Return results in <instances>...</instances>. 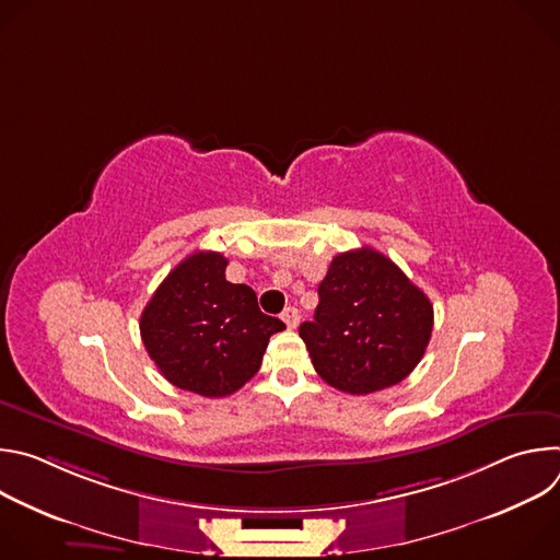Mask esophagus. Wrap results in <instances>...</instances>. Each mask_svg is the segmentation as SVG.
I'll return each mask as SVG.
<instances>
[{
    "label": "esophagus",
    "mask_w": 560,
    "mask_h": 560,
    "mask_svg": "<svg viewBox=\"0 0 560 560\" xmlns=\"http://www.w3.org/2000/svg\"><path fill=\"white\" fill-rule=\"evenodd\" d=\"M281 318H283L285 326H288L290 330H294V328L299 326V322H301V314H299L296 307H285V310L281 312Z\"/></svg>",
    "instance_id": "esophagus-1"
}]
</instances>
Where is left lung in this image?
Masks as SVG:
<instances>
[{
  "mask_svg": "<svg viewBox=\"0 0 560 560\" xmlns=\"http://www.w3.org/2000/svg\"><path fill=\"white\" fill-rule=\"evenodd\" d=\"M434 307L404 270L363 246L332 259L318 283L314 322L299 328L326 383L372 394L401 383L423 359Z\"/></svg>",
  "mask_w": 560,
  "mask_h": 560,
  "instance_id": "8db88e82",
  "label": "left lung"
}]
</instances>
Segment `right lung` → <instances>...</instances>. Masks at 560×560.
<instances>
[{"mask_svg":"<svg viewBox=\"0 0 560 560\" xmlns=\"http://www.w3.org/2000/svg\"><path fill=\"white\" fill-rule=\"evenodd\" d=\"M228 259L192 253L152 294L141 312V341L175 387L219 398L246 385L261 368L277 316L259 310L250 285L225 281Z\"/></svg>","mask_w":560,"mask_h":560,"instance_id":"obj_1","label":"right lung"}]
</instances>
